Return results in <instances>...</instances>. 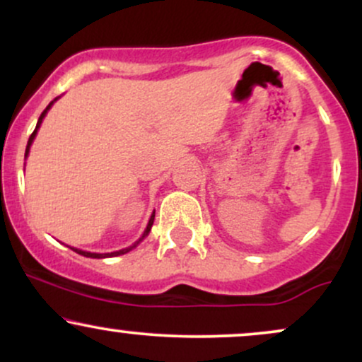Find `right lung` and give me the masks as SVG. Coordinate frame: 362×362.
I'll return each instance as SVG.
<instances>
[{"instance_id": "obj_1", "label": "right lung", "mask_w": 362, "mask_h": 362, "mask_svg": "<svg viewBox=\"0 0 362 362\" xmlns=\"http://www.w3.org/2000/svg\"><path fill=\"white\" fill-rule=\"evenodd\" d=\"M57 98H54V100L49 103L47 107H45V110L42 112V114H40V117H39V120H37V126H35V131L32 132V136L30 138H28V143H27V149H25V158H27V155H28V151H30V146H32V143H34V139H35V134H37V131H39V127H40V124H42V119L45 117V114H47V110L51 109V105L54 102H56ZM153 221H155V213L151 214V218H149V223H148V226H146V230H144V233H143V236H141V238L138 240V242H136L134 245H131V247H127V248H122V250H119V252H110V253H91V252H85V250H80V248H73L74 252L76 253H80V255H83V257H90V259H107V257H117V255H124V253H127L129 250H132V248L136 247V245H139V242H143L144 238H146L148 236V233L149 231H151V226H153Z\"/></svg>"}]
</instances>
